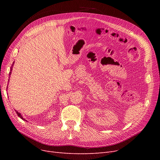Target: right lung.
Masks as SVG:
<instances>
[{
    "instance_id": "add662e5",
    "label": "right lung",
    "mask_w": 160,
    "mask_h": 160,
    "mask_svg": "<svg viewBox=\"0 0 160 160\" xmlns=\"http://www.w3.org/2000/svg\"><path fill=\"white\" fill-rule=\"evenodd\" d=\"M14 62H13V63H12V66H11V70H10V72H9V76H10L11 75V71H12V66H13V65H14ZM15 111H16V113H17V115H18V117H20L22 119H23V120H25V119H24L22 117V116H21V115L20 114V113H18V112H17V111L15 110Z\"/></svg>"
}]
</instances>
